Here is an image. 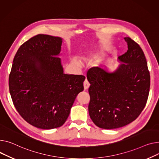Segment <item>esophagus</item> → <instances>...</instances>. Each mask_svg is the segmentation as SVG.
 <instances>
[{
	"mask_svg": "<svg viewBox=\"0 0 159 159\" xmlns=\"http://www.w3.org/2000/svg\"><path fill=\"white\" fill-rule=\"evenodd\" d=\"M89 86H90V84H89V82L87 80H86L84 82V89H85V90L88 89L89 88Z\"/></svg>",
	"mask_w": 159,
	"mask_h": 159,
	"instance_id": "1",
	"label": "esophagus"
}]
</instances>
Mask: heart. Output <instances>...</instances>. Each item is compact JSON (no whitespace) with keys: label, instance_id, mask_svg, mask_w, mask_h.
Masks as SVG:
<instances>
[{"label":"heart","instance_id":"1","mask_svg":"<svg viewBox=\"0 0 159 159\" xmlns=\"http://www.w3.org/2000/svg\"><path fill=\"white\" fill-rule=\"evenodd\" d=\"M74 62H75V64L77 66H80L82 65V62H80V61H79L77 59H75L73 60Z\"/></svg>","mask_w":159,"mask_h":159}]
</instances>
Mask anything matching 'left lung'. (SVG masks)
I'll return each instance as SVG.
<instances>
[{"label": "left lung", "instance_id": "8db88e82", "mask_svg": "<svg viewBox=\"0 0 159 159\" xmlns=\"http://www.w3.org/2000/svg\"><path fill=\"white\" fill-rule=\"evenodd\" d=\"M128 50L118 57L120 65L114 71L94 67L87 73L90 118L98 127L114 129L134 121L148 97L150 75L144 52L129 37Z\"/></svg>", "mask_w": 159, "mask_h": 159}]
</instances>
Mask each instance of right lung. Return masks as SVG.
<instances>
[{
	"mask_svg": "<svg viewBox=\"0 0 159 159\" xmlns=\"http://www.w3.org/2000/svg\"><path fill=\"white\" fill-rule=\"evenodd\" d=\"M62 39L38 34L20 46L13 59L9 88L13 104L29 124L41 129L60 127L66 121L85 77L64 73Z\"/></svg>",
	"mask_w": 159,
	"mask_h": 159,
	"instance_id": "obj_1",
	"label": "right lung"
}]
</instances>
